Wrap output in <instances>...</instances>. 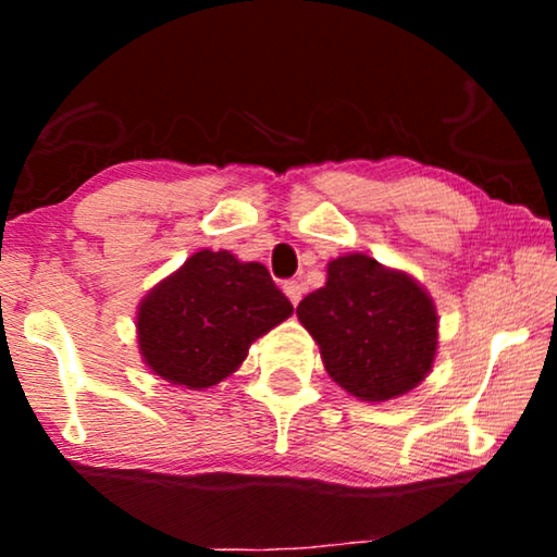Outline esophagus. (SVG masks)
I'll return each instance as SVG.
<instances>
[{"label": "esophagus", "mask_w": 557, "mask_h": 557, "mask_svg": "<svg viewBox=\"0 0 557 557\" xmlns=\"http://www.w3.org/2000/svg\"><path fill=\"white\" fill-rule=\"evenodd\" d=\"M284 294L288 296V301H292V304H294V307H296V304H299V301H301V294H304V284H301V281H286V284H284Z\"/></svg>", "instance_id": "1"}]
</instances>
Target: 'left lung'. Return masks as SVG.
Wrapping results in <instances>:
<instances>
[{
	"label": "left lung",
	"instance_id": "left-lung-1",
	"mask_svg": "<svg viewBox=\"0 0 557 557\" xmlns=\"http://www.w3.org/2000/svg\"><path fill=\"white\" fill-rule=\"evenodd\" d=\"M330 377L360 400H391L429 375L438 345L431 296L364 253L326 265V284L296 307Z\"/></svg>",
	"mask_w": 557,
	"mask_h": 557
}]
</instances>
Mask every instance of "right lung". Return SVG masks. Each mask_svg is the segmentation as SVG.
<instances>
[{
	"mask_svg": "<svg viewBox=\"0 0 557 557\" xmlns=\"http://www.w3.org/2000/svg\"><path fill=\"white\" fill-rule=\"evenodd\" d=\"M292 311L265 265L205 248L139 304V349L154 375L202 391L238 370L248 347Z\"/></svg>",
	"mask_w": 557,
	"mask_h": 557,
	"instance_id": "1",
	"label": "right lung"
}]
</instances>
